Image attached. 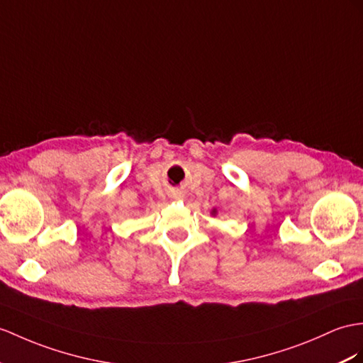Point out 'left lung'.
Here are the masks:
<instances>
[{
	"label": "left lung",
	"mask_w": 363,
	"mask_h": 363,
	"mask_svg": "<svg viewBox=\"0 0 363 363\" xmlns=\"http://www.w3.org/2000/svg\"><path fill=\"white\" fill-rule=\"evenodd\" d=\"M216 212H217V211L214 209V211H212V212H211V214H212V216H216Z\"/></svg>",
	"instance_id": "obj_1"
}]
</instances>
